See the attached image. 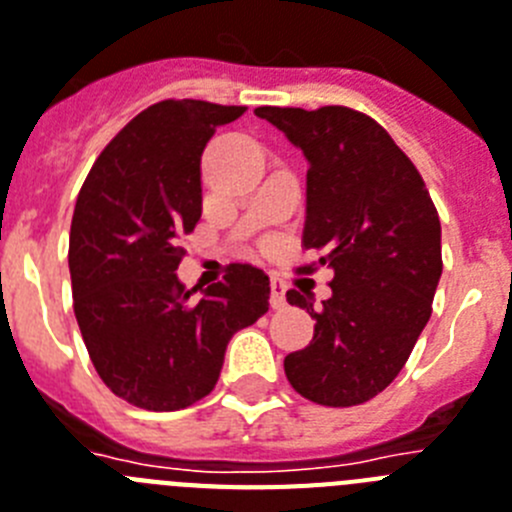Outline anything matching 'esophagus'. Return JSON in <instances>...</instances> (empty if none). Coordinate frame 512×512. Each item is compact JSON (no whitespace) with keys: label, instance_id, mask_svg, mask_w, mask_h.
<instances>
[{"label":"esophagus","instance_id":"esophagus-1","mask_svg":"<svg viewBox=\"0 0 512 512\" xmlns=\"http://www.w3.org/2000/svg\"><path fill=\"white\" fill-rule=\"evenodd\" d=\"M270 307L283 309L286 307V283L281 278H273L270 281Z\"/></svg>","mask_w":512,"mask_h":512}]
</instances>
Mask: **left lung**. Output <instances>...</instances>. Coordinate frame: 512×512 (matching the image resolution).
<instances>
[{"mask_svg":"<svg viewBox=\"0 0 512 512\" xmlns=\"http://www.w3.org/2000/svg\"><path fill=\"white\" fill-rule=\"evenodd\" d=\"M304 150L307 221L302 247L333 270V296L286 291L317 322L307 349L283 359L291 388L333 409L375 398L409 362L432 315L442 273L440 216L422 174L372 117L349 106L315 111L260 106Z\"/></svg>","mask_w":512,"mask_h":512,"instance_id":"8db88e82","label":"left lung"}]
</instances>
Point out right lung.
<instances>
[{
	"mask_svg": "<svg viewBox=\"0 0 512 512\" xmlns=\"http://www.w3.org/2000/svg\"><path fill=\"white\" fill-rule=\"evenodd\" d=\"M244 106L166 98L119 130L85 176L70 229L72 307L98 377L122 401L179 411L216 388L236 330L268 312L263 270L231 263L197 299L179 268L203 213L200 156Z\"/></svg>",
	"mask_w": 512,
	"mask_h": 512,
	"instance_id": "1",
	"label": "right lung"
}]
</instances>
